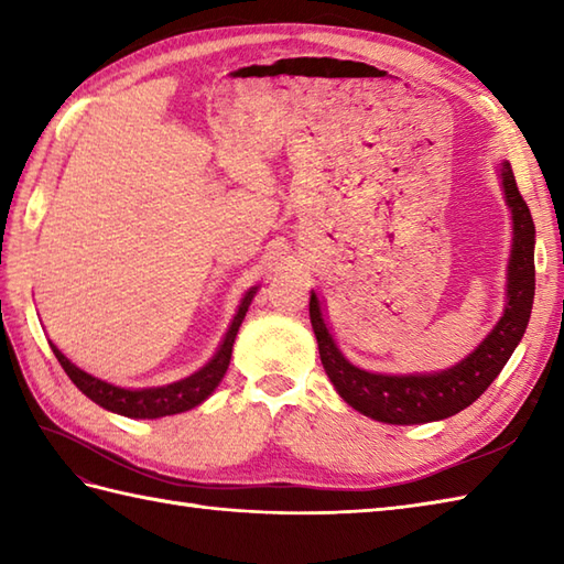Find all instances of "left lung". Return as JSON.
I'll use <instances>...</instances> for the list:
<instances>
[{
  "instance_id": "1",
  "label": "left lung",
  "mask_w": 564,
  "mask_h": 564,
  "mask_svg": "<svg viewBox=\"0 0 564 564\" xmlns=\"http://www.w3.org/2000/svg\"><path fill=\"white\" fill-rule=\"evenodd\" d=\"M501 184L513 218L507 310L487 339L458 366L429 376H382L356 368L334 344L319 295H310V319H313L322 366L354 410L386 424L438 422L470 406L507 366L529 325L533 307L535 227L509 162L501 164Z\"/></svg>"
}]
</instances>
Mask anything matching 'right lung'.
<instances>
[{
	"label": "right lung",
	"instance_id": "right-lung-1",
	"mask_svg": "<svg viewBox=\"0 0 564 564\" xmlns=\"http://www.w3.org/2000/svg\"><path fill=\"white\" fill-rule=\"evenodd\" d=\"M254 293H257V289H249L245 293L237 315L232 319V325H230V329H227L220 349L215 351L210 361L200 370H196L194 376L172 382V386H164V388H150V390L118 388V386H113V382L94 378L91 373H87V370L77 368L67 356H63V351H59L55 344H51V346H53V354L59 361V366H63L65 373L69 376V380L75 382V386L84 394H87L91 402L104 406V410H111L116 414H123L130 419H158V416L178 414V412L191 410V406L200 404L215 388H218V382L223 380L227 366H230L232 344H235L239 325H242V319L247 315Z\"/></svg>",
	"mask_w": 564,
	"mask_h": 564
}]
</instances>
